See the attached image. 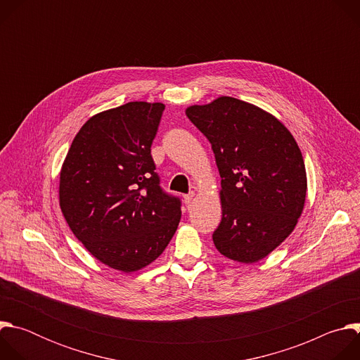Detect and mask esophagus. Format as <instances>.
Returning a JSON list of instances; mask_svg holds the SVG:
<instances>
[{
  "mask_svg": "<svg viewBox=\"0 0 360 360\" xmlns=\"http://www.w3.org/2000/svg\"><path fill=\"white\" fill-rule=\"evenodd\" d=\"M193 196H195V193H193V192H191V193H186V195L184 196V202H185L186 205H189V203H191V200L193 199Z\"/></svg>",
  "mask_w": 360,
  "mask_h": 360,
  "instance_id": "obj_1",
  "label": "esophagus"
}]
</instances>
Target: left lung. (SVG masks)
I'll list each match as a JSON object with an SVG mask.
<instances>
[{"instance_id":"8db88e82","label":"left lung","mask_w":360,"mask_h":360,"mask_svg":"<svg viewBox=\"0 0 360 360\" xmlns=\"http://www.w3.org/2000/svg\"><path fill=\"white\" fill-rule=\"evenodd\" d=\"M186 117L211 142L222 179L217 249L242 264L264 259L303 211L306 169L295 138L274 115L232 96L192 105Z\"/></svg>"}]
</instances>
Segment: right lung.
<instances>
[{"label": "right lung", "mask_w": 360, "mask_h": 360, "mask_svg": "<svg viewBox=\"0 0 360 360\" xmlns=\"http://www.w3.org/2000/svg\"><path fill=\"white\" fill-rule=\"evenodd\" d=\"M164 110L136 101L94 115L60 174V207L72 233L98 261L127 274L155 261L181 219V199L161 188L150 155Z\"/></svg>", "instance_id": "right-lung-1"}]
</instances>
